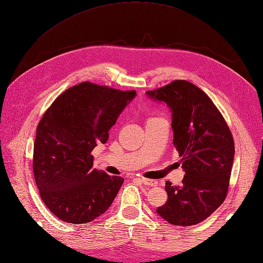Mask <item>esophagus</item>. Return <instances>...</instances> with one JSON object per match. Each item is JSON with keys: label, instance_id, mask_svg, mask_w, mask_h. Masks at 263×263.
Masks as SVG:
<instances>
[{"label": "esophagus", "instance_id": "34e87169", "mask_svg": "<svg viewBox=\"0 0 263 263\" xmlns=\"http://www.w3.org/2000/svg\"><path fill=\"white\" fill-rule=\"evenodd\" d=\"M141 182H142L143 184L145 185H150V186H156L158 184V182L156 180H150V179H144V178H141L139 179Z\"/></svg>", "mask_w": 263, "mask_h": 263}]
</instances>
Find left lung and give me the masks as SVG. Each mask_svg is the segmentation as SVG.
<instances>
[{"mask_svg": "<svg viewBox=\"0 0 263 263\" xmlns=\"http://www.w3.org/2000/svg\"><path fill=\"white\" fill-rule=\"evenodd\" d=\"M146 94L170 107L173 145L185 172L182 185L166 181L167 200L157 212L173 226L198 224L227 197L234 158L231 131L211 99L189 81H172Z\"/></svg>", "mask_w": 263, "mask_h": 263, "instance_id": "8db88e82", "label": "left lung"}]
</instances>
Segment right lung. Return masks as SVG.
Instances as JSON below:
<instances>
[{
  "mask_svg": "<svg viewBox=\"0 0 263 263\" xmlns=\"http://www.w3.org/2000/svg\"><path fill=\"white\" fill-rule=\"evenodd\" d=\"M136 94L82 82L58 97L39 122L33 173L44 204L60 220L87 223L116 199L124 179L93 169L91 152L106 143Z\"/></svg>",
  "mask_w": 263,
  "mask_h": 263,
  "instance_id": "1",
  "label": "right lung"
}]
</instances>
